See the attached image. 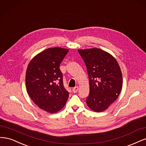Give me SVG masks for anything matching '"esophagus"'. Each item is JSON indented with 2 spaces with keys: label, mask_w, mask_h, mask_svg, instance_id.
<instances>
[{
  "label": "esophagus",
  "mask_w": 146,
  "mask_h": 146,
  "mask_svg": "<svg viewBox=\"0 0 146 146\" xmlns=\"http://www.w3.org/2000/svg\"><path fill=\"white\" fill-rule=\"evenodd\" d=\"M78 87L76 86L74 88H72V91H73V92H74V93H76V92L78 91Z\"/></svg>",
  "instance_id": "esophagus-1"
}]
</instances>
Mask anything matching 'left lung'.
<instances>
[{"instance_id": "1", "label": "left lung", "mask_w": 146, "mask_h": 146, "mask_svg": "<svg viewBox=\"0 0 146 146\" xmlns=\"http://www.w3.org/2000/svg\"><path fill=\"white\" fill-rule=\"evenodd\" d=\"M89 77L90 94L86 102L92 111L107 110L119 97L122 88V72L116 59L99 48L78 49Z\"/></svg>"}]
</instances>
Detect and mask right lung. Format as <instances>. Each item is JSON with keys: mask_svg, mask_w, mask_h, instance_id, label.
Listing matches in <instances>:
<instances>
[{"mask_svg": "<svg viewBox=\"0 0 146 146\" xmlns=\"http://www.w3.org/2000/svg\"><path fill=\"white\" fill-rule=\"evenodd\" d=\"M68 48H48L35 55L28 64L25 85L30 98L38 107L49 113L62 109L69 92L63 85L60 65Z\"/></svg>", "mask_w": 146, "mask_h": 146, "instance_id": "1", "label": "right lung"}]
</instances>
